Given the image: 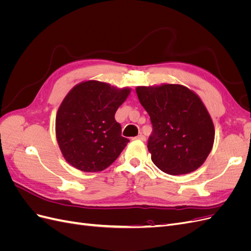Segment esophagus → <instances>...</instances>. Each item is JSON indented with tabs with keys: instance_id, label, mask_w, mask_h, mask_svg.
I'll return each mask as SVG.
<instances>
[{
	"instance_id": "1",
	"label": "esophagus",
	"mask_w": 251,
	"mask_h": 251,
	"mask_svg": "<svg viewBox=\"0 0 251 251\" xmlns=\"http://www.w3.org/2000/svg\"><path fill=\"white\" fill-rule=\"evenodd\" d=\"M136 139H139V140H142V141H146V136L142 135V134H139L137 137H136Z\"/></svg>"
}]
</instances>
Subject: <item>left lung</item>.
Instances as JSON below:
<instances>
[{"label":"left lung","mask_w":251,"mask_h":251,"mask_svg":"<svg viewBox=\"0 0 251 251\" xmlns=\"http://www.w3.org/2000/svg\"><path fill=\"white\" fill-rule=\"evenodd\" d=\"M136 93L153 126L148 142L151 161L170 175L198 170L215 141L214 123L201 98L175 83L137 87Z\"/></svg>","instance_id":"1"}]
</instances>
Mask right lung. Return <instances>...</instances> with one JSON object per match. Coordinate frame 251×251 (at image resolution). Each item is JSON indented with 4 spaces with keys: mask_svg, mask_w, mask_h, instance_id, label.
Instances as JSON below:
<instances>
[{
    "mask_svg": "<svg viewBox=\"0 0 251 251\" xmlns=\"http://www.w3.org/2000/svg\"><path fill=\"white\" fill-rule=\"evenodd\" d=\"M130 88L87 80L73 87L56 113L55 134L66 161L82 172H101L116 160L127 138L121 136L115 113Z\"/></svg>",
    "mask_w": 251,
    "mask_h": 251,
    "instance_id": "add662e5",
    "label": "right lung"
}]
</instances>
